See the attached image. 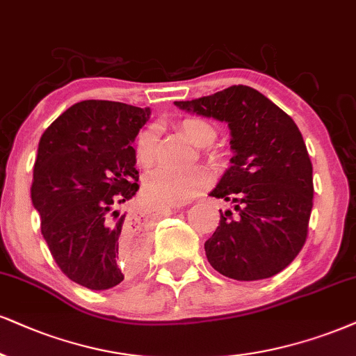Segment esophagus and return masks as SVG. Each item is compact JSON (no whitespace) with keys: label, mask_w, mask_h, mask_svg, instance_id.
<instances>
[{"label":"esophagus","mask_w":356,"mask_h":356,"mask_svg":"<svg viewBox=\"0 0 356 356\" xmlns=\"http://www.w3.org/2000/svg\"><path fill=\"white\" fill-rule=\"evenodd\" d=\"M168 211H171V209H168Z\"/></svg>","instance_id":"1"}]
</instances>
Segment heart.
<instances>
[{
  "mask_svg": "<svg viewBox=\"0 0 356 356\" xmlns=\"http://www.w3.org/2000/svg\"><path fill=\"white\" fill-rule=\"evenodd\" d=\"M183 134L198 147L211 143L216 137V130L203 118L190 117L179 124ZM158 134L153 125L145 127L135 137L134 153L138 165L150 166L156 155ZM209 177L203 168L173 170L155 168L148 171L143 178L145 196L158 206H178L198 196L208 186Z\"/></svg>",
  "mask_w": 356,
  "mask_h": 356,
  "instance_id": "b5f03b06",
  "label": "heart"
}]
</instances>
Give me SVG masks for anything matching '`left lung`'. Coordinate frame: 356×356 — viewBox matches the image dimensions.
<instances>
[{"label":"left lung","instance_id":"1","mask_svg":"<svg viewBox=\"0 0 356 356\" xmlns=\"http://www.w3.org/2000/svg\"><path fill=\"white\" fill-rule=\"evenodd\" d=\"M175 105L231 130V166L209 196L234 209H219V226L204 243L209 264L236 280L279 274L304 248L314 206L312 161L299 127L248 86Z\"/></svg>","mask_w":356,"mask_h":356}]
</instances>
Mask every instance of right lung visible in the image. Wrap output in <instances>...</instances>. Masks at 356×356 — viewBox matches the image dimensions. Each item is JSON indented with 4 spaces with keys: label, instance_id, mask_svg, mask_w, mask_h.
<instances>
[{
    "label": "right lung",
    "instance_id": "add662e5",
    "mask_svg": "<svg viewBox=\"0 0 356 356\" xmlns=\"http://www.w3.org/2000/svg\"><path fill=\"white\" fill-rule=\"evenodd\" d=\"M150 108L82 100L39 140L31 200L59 269L92 291L115 287L138 269L147 239L118 206L137 195L135 137Z\"/></svg>",
    "mask_w": 356,
    "mask_h": 356
}]
</instances>
